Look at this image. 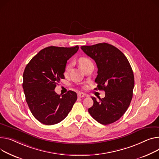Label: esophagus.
Returning <instances> with one entry per match:
<instances>
[{"label": "esophagus", "mask_w": 159, "mask_h": 159, "mask_svg": "<svg viewBox=\"0 0 159 159\" xmlns=\"http://www.w3.org/2000/svg\"><path fill=\"white\" fill-rule=\"evenodd\" d=\"M86 97V94H84L83 93H78V97L79 98H83V97Z\"/></svg>", "instance_id": "esophagus-1"}]
</instances>
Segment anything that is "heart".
Returning <instances> with one entry per match:
<instances>
[{
	"label": "heart",
	"instance_id": "1",
	"mask_svg": "<svg viewBox=\"0 0 159 159\" xmlns=\"http://www.w3.org/2000/svg\"><path fill=\"white\" fill-rule=\"evenodd\" d=\"M79 64L80 65V66L82 68H84L86 65H87L89 63L91 62V61H90L89 59L87 58V57H81L79 59ZM71 67H72V63H68V64L65 67V74H68L71 70Z\"/></svg>",
	"mask_w": 159,
	"mask_h": 159
}]
</instances>
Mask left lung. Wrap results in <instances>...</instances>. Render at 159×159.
Wrapping results in <instances>:
<instances>
[{
  "instance_id": "obj_1",
  "label": "left lung",
  "mask_w": 159,
  "mask_h": 159,
  "mask_svg": "<svg viewBox=\"0 0 159 159\" xmlns=\"http://www.w3.org/2000/svg\"><path fill=\"white\" fill-rule=\"evenodd\" d=\"M81 49L96 62L98 75L94 90H103V98L92 97L93 106L88 111L92 117L102 125L118 120L129 108L134 87V76L130 63L118 48L103 43L82 46Z\"/></svg>"
}]
</instances>
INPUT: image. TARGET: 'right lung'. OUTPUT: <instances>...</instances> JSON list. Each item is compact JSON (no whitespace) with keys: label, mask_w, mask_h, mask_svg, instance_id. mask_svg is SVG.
<instances>
[{"label":"right lung","mask_w":159,"mask_h":159,"mask_svg":"<svg viewBox=\"0 0 159 159\" xmlns=\"http://www.w3.org/2000/svg\"><path fill=\"white\" fill-rule=\"evenodd\" d=\"M79 46H50L39 51L27 65L23 74V89L31 113L41 123L57 124L64 120L77 99V93L68 91L62 95L54 89L64 73L67 61Z\"/></svg>","instance_id":"obj_1"}]
</instances>
